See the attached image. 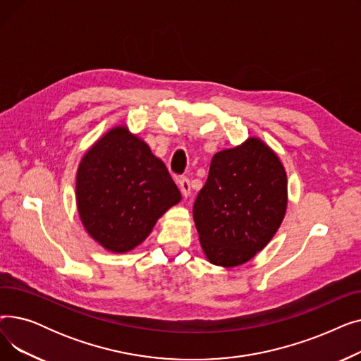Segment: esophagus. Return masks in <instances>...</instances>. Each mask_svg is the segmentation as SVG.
<instances>
[{"label": "esophagus", "instance_id": "34e87169", "mask_svg": "<svg viewBox=\"0 0 361 361\" xmlns=\"http://www.w3.org/2000/svg\"><path fill=\"white\" fill-rule=\"evenodd\" d=\"M178 185H180V190L183 193V196H190V192H192V185H190V180H188L187 177H180L178 178Z\"/></svg>", "mask_w": 361, "mask_h": 361}]
</instances>
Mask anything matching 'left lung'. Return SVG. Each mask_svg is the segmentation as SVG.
I'll return each instance as SVG.
<instances>
[{
    "label": "left lung",
    "instance_id": "left-lung-1",
    "mask_svg": "<svg viewBox=\"0 0 361 361\" xmlns=\"http://www.w3.org/2000/svg\"><path fill=\"white\" fill-rule=\"evenodd\" d=\"M286 209V169L267 145L249 139L218 152L193 206L206 257L226 268L250 260L275 235Z\"/></svg>",
    "mask_w": 361,
    "mask_h": 361
}]
</instances>
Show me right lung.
Here are the masks:
<instances>
[{
  "label": "right lung",
  "mask_w": 361,
  "mask_h": 361,
  "mask_svg": "<svg viewBox=\"0 0 361 361\" xmlns=\"http://www.w3.org/2000/svg\"><path fill=\"white\" fill-rule=\"evenodd\" d=\"M75 195L86 231L116 253L135 249L181 199L165 164L126 127L112 128L86 152Z\"/></svg>",
  "instance_id": "obj_1"
}]
</instances>
